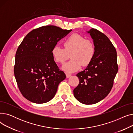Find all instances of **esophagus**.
Listing matches in <instances>:
<instances>
[{"label": "esophagus", "instance_id": "obj_1", "mask_svg": "<svg viewBox=\"0 0 133 133\" xmlns=\"http://www.w3.org/2000/svg\"><path fill=\"white\" fill-rule=\"evenodd\" d=\"M66 77L67 78H69L71 76V74H69V73H66Z\"/></svg>", "mask_w": 133, "mask_h": 133}]
</instances>
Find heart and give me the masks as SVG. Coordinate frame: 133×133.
Returning a JSON list of instances; mask_svg holds the SVG:
<instances>
[{
    "label": "heart",
    "mask_w": 133,
    "mask_h": 133,
    "mask_svg": "<svg viewBox=\"0 0 133 133\" xmlns=\"http://www.w3.org/2000/svg\"><path fill=\"white\" fill-rule=\"evenodd\" d=\"M64 48L54 46L52 55L54 61L63 64L71 55V60L65 64L62 68L66 72L77 71L81 66L86 67L93 60L95 54L93 41L77 33H74L64 42Z\"/></svg>",
    "instance_id": "1"
}]
</instances>
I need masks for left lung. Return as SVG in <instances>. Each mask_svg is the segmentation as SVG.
<instances>
[{
  "instance_id": "8db88e82",
  "label": "left lung",
  "mask_w": 133,
  "mask_h": 133,
  "mask_svg": "<svg viewBox=\"0 0 133 133\" xmlns=\"http://www.w3.org/2000/svg\"><path fill=\"white\" fill-rule=\"evenodd\" d=\"M88 33L93 39L95 54L85 70L76 74L79 83L73 93L80 102L92 104L103 100L110 92L118 65L116 49L106 35L93 28Z\"/></svg>"
}]
</instances>
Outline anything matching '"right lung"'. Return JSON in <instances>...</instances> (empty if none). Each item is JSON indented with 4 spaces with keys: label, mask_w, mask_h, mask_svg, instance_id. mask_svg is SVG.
Returning <instances> with one entry per match:
<instances>
[{
    "label": "right lung",
    "mask_w": 133,
    "mask_h": 133,
    "mask_svg": "<svg viewBox=\"0 0 133 133\" xmlns=\"http://www.w3.org/2000/svg\"><path fill=\"white\" fill-rule=\"evenodd\" d=\"M71 31L53 25L40 27L28 33L19 46L14 73L20 92L28 100L44 103L55 96L66 75L56 64L52 50Z\"/></svg>",
    "instance_id": "right-lung-1"
}]
</instances>
